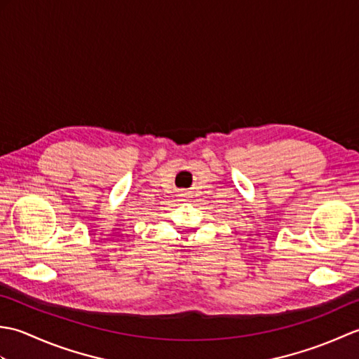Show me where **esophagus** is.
<instances>
[{
	"label": "esophagus",
	"mask_w": 359,
	"mask_h": 359,
	"mask_svg": "<svg viewBox=\"0 0 359 359\" xmlns=\"http://www.w3.org/2000/svg\"><path fill=\"white\" fill-rule=\"evenodd\" d=\"M180 199L182 201H189V197H191V196H189V191H185V189H180Z\"/></svg>",
	"instance_id": "34e87169"
}]
</instances>
